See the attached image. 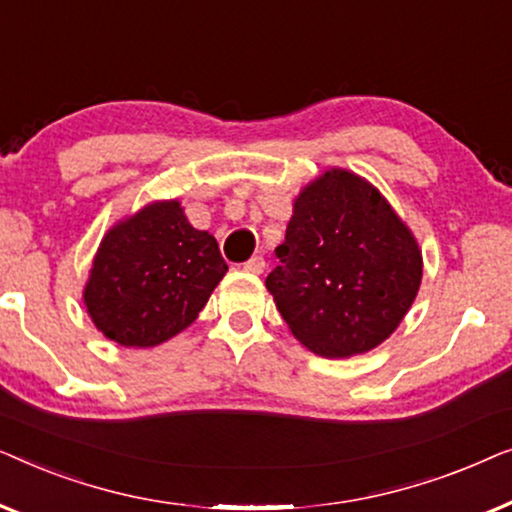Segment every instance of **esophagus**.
Returning a JSON list of instances; mask_svg holds the SVG:
<instances>
[{
  "instance_id": "34e87169",
  "label": "esophagus",
  "mask_w": 512,
  "mask_h": 512,
  "mask_svg": "<svg viewBox=\"0 0 512 512\" xmlns=\"http://www.w3.org/2000/svg\"><path fill=\"white\" fill-rule=\"evenodd\" d=\"M263 270H265L263 256H254V258H249L247 263H244V272H249V275H261Z\"/></svg>"
}]
</instances>
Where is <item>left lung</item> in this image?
I'll return each instance as SVG.
<instances>
[{"instance_id":"8db88e82","label":"left lung","mask_w":512,"mask_h":512,"mask_svg":"<svg viewBox=\"0 0 512 512\" xmlns=\"http://www.w3.org/2000/svg\"><path fill=\"white\" fill-rule=\"evenodd\" d=\"M265 279L300 345L349 359L382 345L415 303L422 249L368 179L328 167L300 188Z\"/></svg>"}]
</instances>
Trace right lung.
I'll use <instances>...</instances> for the list:
<instances>
[{
  "label": "right lung",
  "mask_w": 512,
  "mask_h": 512,
  "mask_svg": "<svg viewBox=\"0 0 512 512\" xmlns=\"http://www.w3.org/2000/svg\"><path fill=\"white\" fill-rule=\"evenodd\" d=\"M226 272L214 235L193 228L177 198L153 200L104 233L83 305L116 345L156 347L198 319Z\"/></svg>",
  "instance_id": "right-lung-1"
}]
</instances>
